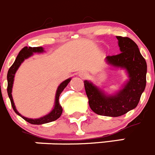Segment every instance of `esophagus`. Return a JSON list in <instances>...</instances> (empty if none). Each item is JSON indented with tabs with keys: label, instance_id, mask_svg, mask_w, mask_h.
I'll use <instances>...</instances> for the list:
<instances>
[{
	"label": "esophagus",
	"instance_id": "34e87169",
	"mask_svg": "<svg viewBox=\"0 0 155 155\" xmlns=\"http://www.w3.org/2000/svg\"><path fill=\"white\" fill-rule=\"evenodd\" d=\"M79 76H80L81 78H87V74L84 71H82V72H80V74H79Z\"/></svg>",
	"mask_w": 155,
	"mask_h": 155
}]
</instances>
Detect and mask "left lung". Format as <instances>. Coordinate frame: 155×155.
<instances>
[{
  "label": "left lung",
  "instance_id": "left-lung-1",
  "mask_svg": "<svg viewBox=\"0 0 155 155\" xmlns=\"http://www.w3.org/2000/svg\"><path fill=\"white\" fill-rule=\"evenodd\" d=\"M120 53L106 57L108 64L125 69L129 80L115 94H106L88 81L84 88L91 109L99 115L118 117L135 108L146 86L147 63L134 41L127 37H116Z\"/></svg>",
  "mask_w": 155,
  "mask_h": 155
}]
</instances>
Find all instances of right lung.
Masks as SVG:
<instances>
[{
  "instance_id": "right-lung-1",
  "label": "right lung",
  "mask_w": 155,
  "mask_h": 155,
  "mask_svg": "<svg viewBox=\"0 0 155 155\" xmlns=\"http://www.w3.org/2000/svg\"><path fill=\"white\" fill-rule=\"evenodd\" d=\"M44 48L42 47H35V48H31V47H25L21 50V51L19 52L18 55L17 56L16 59H15V61L14 62L12 65H11V68H9L8 72V76H7V78H8V96H9V98L11 100V106H12L13 109L15 111V113L18 114V115L21 116L24 120H25L26 121L29 122L30 124H46V123H49V122L54 121V120H57L58 118L61 117L62 114V107L61 106L60 103H59V97H60V94H61V92L63 91L64 89L67 87V85L68 84V83L71 81V78H68L67 80H65L64 81L62 82L58 87V90L56 91V95H55V102H54V107L53 110L50 112L49 114H46L44 117H40V118H36V119H31V118H28V117H25L24 116H22L19 112L17 110L16 107H15V103H14V101H13L12 97V87H13V84H14V78H15V75L16 71H18V68L20 67V65L21 64V63H23V61L27 59V58H30L31 56L34 54L33 53H42L44 52Z\"/></svg>"
}]
</instances>
